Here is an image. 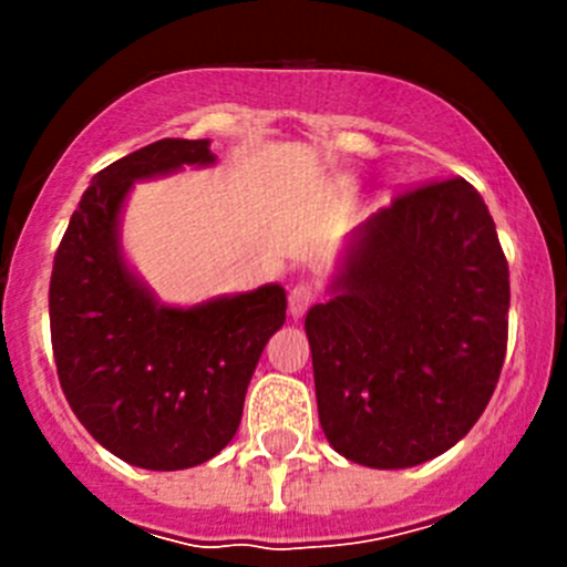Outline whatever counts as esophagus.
I'll return each mask as SVG.
<instances>
[{
	"label": "esophagus",
	"mask_w": 567,
	"mask_h": 567,
	"mask_svg": "<svg viewBox=\"0 0 567 567\" xmlns=\"http://www.w3.org/2000/svg\"><path fill=\"white\" fill-rule=\"evenodd\" d=\"M316 299H318V288H316V285H310V282L293 285V290H290V296H288L290 316L301 318L307 310H310L312 301H316Z\"/></svg>",
	"instance_id": "esophagus-1"
}]
</instances>
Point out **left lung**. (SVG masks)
I'll list each match as a JSON object with an SVG mask.
<instances>
[{
  "instance_id": "obj_1",
  "label": "left lung",
  "mask_w": 567,
  "mask_h": 567,
  "mask_svg": "<svg viewBox=\"0 0 567 567\" xmlns=\"http://www.w3.org/2000/svg\"><path fill=\"white\" fill-rule=\"evenodd\" d=\"M329 293L305 329L331 447L370 468L447 453L507 348L511 271L477 188L450 177L398 194L353 230Z\"/></svg>"
}]
</instances>
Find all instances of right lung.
I'll list each match as a JSON object with an SVG mask.
<instances>
[{
    "instance_id": "obj_1",
    "label": "right lung",
    "mask_w": 567,
    "mask_h": 567,
    "mask_svg": "<svg viewBox=\"0 0 567 567\" xmlns=\"http://www.w3.org/2000/svg\"><path fill=\"white\" fill-rule=\"evenodd\" d=\"M214 162L208 140H158L109 164L82 194L51 271V346L73 414L101 447L153 472L197 466L230 444L288 307L274 282L169 307L125 262L120 214L131 186Z\"/></svg>"
}]
</instances>
